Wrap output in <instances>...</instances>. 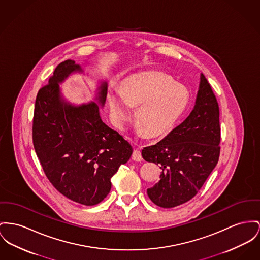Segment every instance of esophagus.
Returning <instances> with one entry per match:
<instances>
[{
  "instance_id": "esophagus-1",
  "label": "esophagus",
  "mask_w": 260,
  "mask_h": 260,
  "mask_svg": "<svg viewBox=\"0 0 260 260\" xmlns=\"http://www.w3.org/2000/svg\"><path fill=\"white\" fill-rule=\"evenodd\" d=\"M132 158L135 160V161H141L143 159L142 155H141V152L139 150H134L133 154H132Z\"/></svg>"
}]
</instances>
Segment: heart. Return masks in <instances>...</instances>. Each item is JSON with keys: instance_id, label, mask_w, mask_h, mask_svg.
<instances>
[{"instance_id": "b5f03b06", "label": "heart", "mask_w": 260, "mask_h": 260, "mask_svg": "<svg viewBox=\"0 0 260 260\" xmlns=\"http://www.w3.org/2000/svg\"><path fill=\"white\" fill-rule=\"evenodd\" d=\"M107 101L113 119L125 125L136 110V123L147 137L166 134L185 111L189 94L187 89L174 84L161 73L149 72L124 81L118 89L112 88Z\"/></svg>"}]
</instances>
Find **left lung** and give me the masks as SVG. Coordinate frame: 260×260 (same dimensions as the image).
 Masks as SVG:
<instances>
[{"mask_svg":"<svg viewBox=\"0 0 260 260\" xmlns=\"http://www.w3.org/2000/svg\"><path fill=\"white\" fill-rule=\"evenodd\" d=\"M219 105L205 76L188 117L156 145L142 150L145 160L158 165L160 179L147 189L157 206L173 208L192 199L218 164L221 127Z\"/></svg>","mask_w":260,"mask_h":260,"instance_id":"8db88e82","label":"left lung"}]
</instances>
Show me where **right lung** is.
I'll use <instances>...</instances> for the list:
<instances>
[{"instance_id": "right-lung-1", "label": "right lung", "mask_w": 260, "mask_h": 260, "mask_svg": "<svg viewBox=\"0 0 260 260\" xmlns=\"http://www.w3.org/2000/svg\"><path fill=\"white\" fill-rule=\"evenodd\" d=\"M84 73L73 60L60 63L35 101L32 139L35 153L53 186L71 200L92 206L111 189L110 178L126 164L132 146L102 119L107 83L101 82L95 102L71 104L59 84Z\"/></svg>"}]
</instances>
